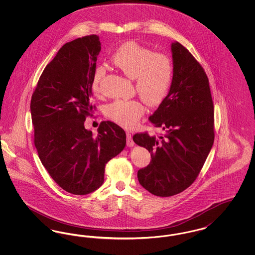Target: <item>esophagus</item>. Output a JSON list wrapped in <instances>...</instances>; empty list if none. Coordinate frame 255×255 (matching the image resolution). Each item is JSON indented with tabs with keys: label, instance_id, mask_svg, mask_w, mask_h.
I'll return each mask as SVG.
<instances>
[{
	"label": "esophagus",
	"instance_id": "1",
	"mask_svg": "<svg viewBox=\"0 0 255 255\" xmlns=\"http://www.w3.org/2000/svg\"><path fill=\"white\" fill-rule=\"evenodd\" d=\"M126 138H127V146L128 147H133L134 145L133 138H132V134L130 133H126Z\"/></svg>",
	"mask_w": 255,
	"mask_h": 255
}]
</instances>
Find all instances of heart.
Here are the masks:
<instances>
[{
    "label": "heart",
    "instance_id": "b5f03b06",
    "mask_svg": "<svg viewBox=\"0 0 255 255\" xmlns=\"http://www.w3.org/2000/svg\"><path fill=\"white\" fill-rule=\"evenodd\" d=\"M111 61L125 75L135 79L137 92L149 104H158L166 96L173 79V65L167 56L154 54L131 41L117 49ZM104 74L105 69L97 67L92 81L95 94L100 91L99 83ZM105 114L112 122L132 128L144 114V106L138 100H117L106 106Z\"/></svg>",
    "mask_w": 255,
    "mask_h": 255
}]
</instances>
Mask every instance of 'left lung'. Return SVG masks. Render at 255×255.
Instances as JSON below:
<instances>
[{
	"label": "left lung",
	"mask_w": 255,
	"mask_h": 255,
	"mask_svg": "<svg viewBox=\"0 0 255 255\" xmlns=\"http://www.w3.org/2000/svg\"><path fill=\"white\" fill-rule=\"evenodd\" d=\"M171 53L169 92L149 118L165 134L133 136L151 154L150 164L137 171L138 182L159 197L181 193L192 184L214 141V107L206 73L179 42L171 43Z\"/></svg>",
	"instance_id": "8db88e82"
}]
</instances>
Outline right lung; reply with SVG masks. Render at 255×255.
Masks as SVG:
<instances>
[{
	"label": "right lung",
	"mask_w": 255,
	"mask_h": 255,
	"mask_svg": "<svg viewBox=\"0 0 255 255\" xmlns=\"http://www.w3.org/2000/svg\"><path fill=\"white\" fill-rule=\"evenodd\" d=\"M100 45L97 35L65 44L41 74L30 102L39 158L54 182L74 195L99 188L106 163L126 145V133L114 122H101L97 134L84 125L93 111Z\"/></svg>",
	"instance_id": "1"
}]
</instances>
